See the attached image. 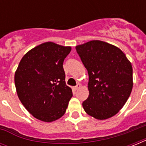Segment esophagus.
Wrapping results in <instances>:
<instances>
[{"mask_svg":"<svg viewBox=\"0 0 146 146\" xmlns=\"http://www.w3.org/2000/svg\"><path fill=\"white\" fill-rule=\"evenodd\" d=\"M80 87H81V85L78 83V84L76 85V86L75 87H74V89H75V90H77V89H80Z\"/></svg>","mask_w":146,"mask_h":146,"instance_id":"1","label":"esophagus"}]
</instances>
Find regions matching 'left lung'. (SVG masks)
Returning a JSON list of instances; mask_svg holds the SVG:
<instances>
[{
    "mask_svg": "<svg viewBox=\"0 0 146 146\" xmlns=\"http://www.w3.org/2000/svg\"><path fill=\"white\" fill-rule=\"evenodd\" d=\"M89 74V97L82 107L89 115L106 120L119 112L133 89V67L124 53L107 42L93 40L76 46Z\"/></svg>",
    "mask_w": 146,
    "mask_h": 146,
    "instance_id": "8db88e82",
    "label": "left lung"
}]
</instances>
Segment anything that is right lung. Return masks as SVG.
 Listing matches in <instances>:
<instances>
[{"label": "right lung", "instance_id": "right-lung-1", "mask_svg": "<svg viewBox=\"0 0 146 146\" xmlns=\"http://www.w3.org/2000/svg\"><path fill=\"white\" fill-rule=\"evenodd\" d=\"M71 47L44 42L24 55L15 72L17 96L38 120L52 122L64 115L73 96L65 82L64 59Z\"/></svg>", "mask_w": 146, "mask_h": 146}]
</instances>
